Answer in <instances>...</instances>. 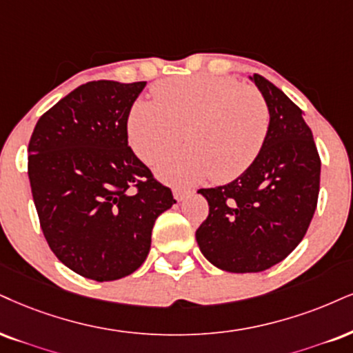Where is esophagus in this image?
<instances>
[{"label": "esophagus", "instance_id": "esophagus-1", "mask_svg": "<svg viewBox=\"0 0 353 353\" xmlns=\"http://www.w3.org/2000/svg\"><path fill=\"white\" fill-rule=\"evenodd\" d=\"M191 194H193V191H191V190H183V188H175V190H173V196H175V199H176L178 203L185 201V199L188 198V196H191Z\"/></svg>", "mask_w": 353, "mask_h": 353}]
</instances>
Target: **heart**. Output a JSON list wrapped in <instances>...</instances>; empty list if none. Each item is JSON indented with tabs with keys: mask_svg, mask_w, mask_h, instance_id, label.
Returning a JSON list of instances; mask_svg holds the SVG:
<instances>
[{
	"mask_svg": "<svg viewBox=\"0 0 353 353\" xmlns=\"http://www.w3.org/2000/svg\"><path fill=\"white\" fill-rule=\"evenodd\" d=\"M155 99L137 101L129 112L130 145L154 162L183 139L188 147L157 160L155 172L173 185H193L212 176L236 180L263 149L270 111L263 94L232 77L196 75L160 81Z\"/></svg>",
	"mask_w": 353,
	"mask_h": 353,
	"instance_id": "b5f03b06",
	"label": "heart"
}]
</instances>
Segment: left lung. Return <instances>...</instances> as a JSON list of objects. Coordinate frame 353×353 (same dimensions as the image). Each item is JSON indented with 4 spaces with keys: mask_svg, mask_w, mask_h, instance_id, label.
Returning <instances> with one entry per match:
<instances>
[{
    "mask_svg": "<svg viewBox=\"0 0 353 353\" xmlns=\"http://www.w3.org/2000/svg\"><path fill=\"white\" fill-rule=\"evenodd\" d=\"M270 128L252 167L228 185L203 188L210 216L196 230L201 254L230 273H256L285 260L303 241L317 206L321 159L303 111L262 75Z\"/></svg>",
    "mask_w": 353,
    "mask_h": 353,
    "instance_id": "8db88e82",
    "label": "left lung"
}]
</instances>
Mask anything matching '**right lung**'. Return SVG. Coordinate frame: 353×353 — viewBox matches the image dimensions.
<instances>
[{
    "label": "right lung",
    "mask_w": 353,
    "mask_h": 353,
    "mask_svg": "<svg viewBox=\"0 0 353 353\" xmlns=\"http://www.w3.org/2000/svg\"><path fill=\"white\" fill-rule=\"evenodd\" d=\"M145 85L88 81L30 136L28 173L43 236L65 267L90 280L136 272L155 219L176 203L128 143L130 108Z\"/></svg>",
    "instance_id": "obj_1"
}]
</instances>
